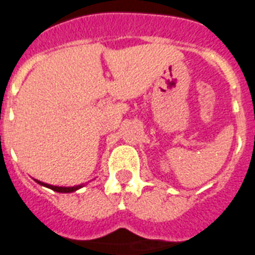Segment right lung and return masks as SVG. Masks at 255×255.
<instances>
[{
	"label": "right lung",
	"instance_id": "1",
	"mask_svg": "<svg viewBox=\"0 0 255 255\" xmlns=\"http://www.w3.org/2000/svg\"><path fill=\"white\" fill-rule=\"evenodd\" d=\"M36 181V179H35ZM39 183V185L41 186H45V187L51 188V190H53V191L56 192H73L76 191V190H78V188L82 187V185H78V186H73V187H59V186H52V185H48V183H43V182L40 181H36Z\"/></svg>",
	"mask_w": 255,
	"mask_h": 255
}]
</instances>
